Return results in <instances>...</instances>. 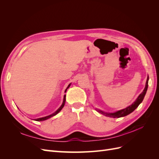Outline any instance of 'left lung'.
<instances>
[{
	"label": "left lung",
	"instance_id": "left-lung-1",
	"mask_svg": "<svg viewBox=\"0 0 159 159\" xmlns=\"http://www.w3.org/2000/svg\"><path fill=\"white\" fill-rule=\"evenodd\" d=\"M148 76L145 88V89H144V90L143 91V92L139 95V97L137 98V99H136L135 102H134L132 105H130V106L126 107L125 109H123L122 110L118 111H117V112L112 113H105V112L102 111H100V110H97V111L98 112H99L100 113H102V114L105 115V116L109 117L119 118V117H121L126 116V115L132 113L133 111L139 106V104H140L143 102V100L144 98H145V95L146 94L147 88H148Z\"/></svg>",
	"mask_w": 159,
	"mask_h": 159
}]
</instances>
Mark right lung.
<instances>
[{
	"label": "right lung",
	"instance_id": "obj_1",
	"mask_svg": "<svg viewBox=\"0 0 159 159\" xmlns=\"http://www.w3.org/2000/svg\"><path fill=\"white\" fill-rule=\"evenodd\" d=\"M70 86V84H69V85L68 86V88H66V89L65 90V92L66 91V90L69 88ZM65 102H66V95H64V101H63V103H62V105H61L60 107L58 109H57L55 113H54L52 114V115H48V116H46V117H42V118H38V119H35V121H45V120H46V119H49V118H50V117H53V116H54V115H56V114L58 113L61 110V109L64 107V105H65Z\"/></svg>",
	"mask_w": 159,
	"mask_h": 159
}]
</instances>
